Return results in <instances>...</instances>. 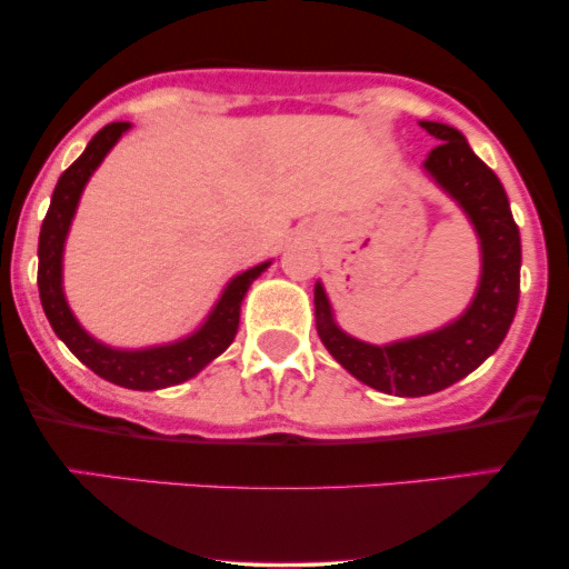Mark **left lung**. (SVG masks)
I'll list each match as a JSON object with an SVG mask.
<instances>
[{
    "mask_svg": "<svg viewBox=\"0 0 569 569\" xmlns=\"http://www.w3.org/2000/svg\"><path fill=\"white\" fill-rule=\"evenodd\" d=\"M420 126L439 141L422 168L457 200L479 234L481 280L473 302L439 331L393 345H369L339 329L323 286L316 283V326L326 350L356 380L407 398L439 393L500 348L519 305L521 270L519 227L498 176L476 158L457 128L428 120Z\"/></svg>",
    "mask_w": 569,
    "mask_h": 569,
    "instance_id": "1",
    "label": "left lung"
}]
</instances>
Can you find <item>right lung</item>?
Wrapping results in <instances>:
<instances>
[{"label":"right lung","instance_id":"add662e5","mask_svg":"<svg viewBox=\"0 0 569 569\" xmlns=\"http://www.w3.org/2000/svg\"><path fill=\"white\" fill-rule=\"evenodd\" d=\"M128 128L130 122H112V126L98 130L80 158L71 162L67 171L61 173V179H58L48 217H44L42 230H39L37 286L42 310L58 339L80 358L84 367L96 371L107 382L120 385V388L158 390L168 388V385L187 382L189 377L198 375L202 367H208L213 358L230 348L234 335H238L240 302H243L248 286L262 276L270 262H262L234 276L227 283V289L221 291L219 302L213 305L206 323L189 337L179 339V342L158 345V348L147 350H117L90 337L77 323V318L71 316L67 297H63V243H67L71 219H74L77 202H80L84 184H88L90 176H93L101 160L109 154V149L114 147L117 139Z\"/></svg>","mask_w":569,"mask_h":569}]
</instances>
